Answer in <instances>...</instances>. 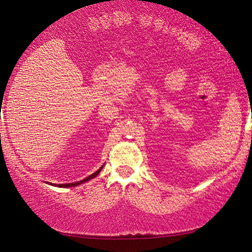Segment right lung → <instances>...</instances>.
I'll use <instances>...</instances> for the list:
<instances>
[{"label": "right lung", "instance_id": "right-lung-1", "mask_svg": "<svg viewBox=\"0 0 252 252\" xmlns=\"http://www.w3.org/2000/svg\"><path fill=\"white\" fill-rule=\"evenodd\" d=\"M102 168H103V166L99 168V170H97L95 173H93L92 175H89L88 178H86V179H84V180H81V181H78V182H74V183H66V185H58V187H60V188H69V187H76V186H79V185H81V183H84V182H86V181H88V180H90V179H94L95 178V176H97L99 174V172L102 171ZM48 183V182H47Z\"/></svg>", "mask_w": 252, "mask_h": 252}]
</instances>
